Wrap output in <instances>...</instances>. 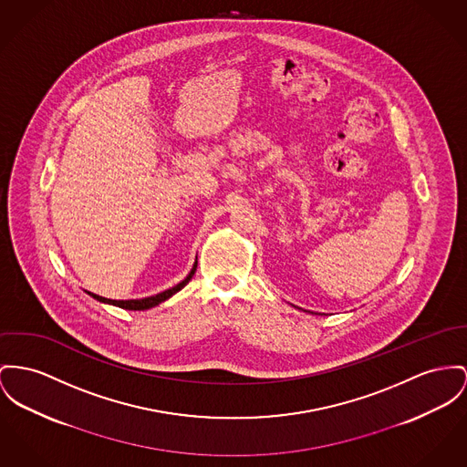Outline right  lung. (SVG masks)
Masks as SVG:
<instances>
[{
    "label": "right lung",
    "mask_w": 467,
    "mask_h": 467,
    "mask_svg": "<svg viewBox=\"0 0 467 467\" xmlns=\"http://www.w3.org/2000/svg\"><path fill=\"white\" fill-rule=\"evenodd\" d=\"M196 265H198V262H194V265H192L191 273H189L186 278L181 281L179 285H175V286H171V288H168V290H164V292H161V294H156V296H150V297H143V299H125V301H117V299H108V297H100V296H97V294H92V292H87V294H88V296H92V297H94V299H97L99 303H104V305H113V306H119V308H122V310H150V308H154V306H157V305L164 303L166 299H170L171 296H175V294H177L179 290H182V288L186 286L187 283L191 281V278L194 276Z\"/></svg>",
    "instance_id": "obj_1"
}]
</instances>
